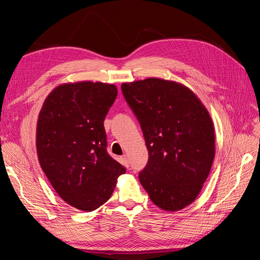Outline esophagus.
<instances>
[{
  "label": "esophagus",
  "mask_w": 260,
  "mask_h": 260,
  "mask_svg": "<svg viewBox=\"0 0 260 260\" xmlns=\"http://www.w3.org/2000/svg\"><path fill=\"white\" fill-rule=\"evenodd\" d=\"M120 161H121V164L123 165L124 167H129V159H128V157L127 156H122L121 158H120Z\"/></svg>",
  "instance_id": "34e87169"
}]
</instances>
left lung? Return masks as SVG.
<instances>
[{"instance_id": "1", "label": "left lung", "mask_w": 260, "mask_h": 260, "mask_svg": "<svg viewBox=\"0 0 260 260\" xmlns=\"http://www.w3.org/2000/svg\"><path fill=\"white\" fill-rule=\"evenodd\" d=\"M143 131L148 161L139 180L166 211L190 205L200 194L215 157L214 123L185 85L160 78L121 84Z\"/></svg>"}]
</instances>
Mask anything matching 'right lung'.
I'll return each mask as SVG.
<instances>
[{"label": "right lung", "mask_w": 260, "mask_h": 260, "mask_svg": "<svg viewBox=\"0 0 260 260\" xmlns=\"http://www.w3.org/2000/svg\"><path fill=\"white\" fill-rule=\"evenodd\" d=\"M117 86L80 81L56 86L37 122V153L54 190L70 206L99 208L111 198L125 168L106 151L104 119Z\"/></svg>", "instance_id": "obj_1"}]
</instances>
